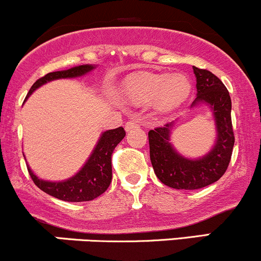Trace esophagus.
<instances>
[{
	"mask_svg": "<svg viewBox=\"0 0 261 261\" xmlns=\"http://www.w3.org/2000/svg\"><path fill=\"white\" fill-rule=\"evenodd\" d=\"M138 127H139V122L136 119H130L125 123V130L127 132L134 129V128H138Z\"/></svg>",
	"mask_w": 261,
	"mask_h": 261,
	"instance_id": "esophagus-1",
	"label": "esophagus"
}]
</instances>
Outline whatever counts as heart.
Returning <instances> with one entry per match:
<instances>
[{
	"label": "heart",
	"instance_id": "1",
	"mask_svg": "<svg viewBox=\"0 0 261 261\" xmlns=\"http://www.w3.org/2000/svg\"><path fill=\"white\" fill-rule=\"evenodd\" d=\"M123 96L137 106L154 100L159 112H169L184 103L192 93V82L183 73L132 74L123 83Z\"/></svg>",
	"mask_w": 261,
	"mask_h": 261
}]
</instances>
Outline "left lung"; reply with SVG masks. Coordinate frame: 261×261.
<instances>
[{"label": "left lung", "mask_w": 261, "mask_h": 261, "mask_svg": "<svg viewBox=\"0 0 261 261\" xmlns=\"http://www.w3.org/2000/svg\"><path fill=\"white\" fill-rule=\"evenodd\" d=\"M197 78V98L190 108L205 105L215 120L217 138L212 149L197 159L186 158L176 152L170 134L176 120L149 130V152L153 169L159 180L174 189H200L215 183L228 169L234 132L231 125V99L223 82L206 69L193 67Z\"/></svg>", "instance_id": "obj_1"}]
</instances>
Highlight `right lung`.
I'll return each instance as SVG.
<instances>
[{"instance_id":"1","label":"right lung","mask_w":261,"mask_h":261,"mask_svg":"<svg viewBox=\"0 0 261 261\" xmlns=\"http://www.w3.org/2000/svg\"><path fill=\"white\" fill-rule=\"evenodd\" d=\"M97 66L94 64H82L75 66L66 71H57L47 73L44 77L40 78L31 87L26 99L33 92L41 86L51 82V81L62 80V78H75L82 77L91 71H93ZM125 137V132L122 127L116 129H109L103 132L98 139L96 147L92 150V154L87 162L81 168L78 173L73 176L61 181H49L38 178L30 165L29 173L32 178L33 183L41 190L52 197L61 199L64 201H88L99 197L100 194L107 190L112 181V153L118 143Z\"/></svg>"}]
</instances>
